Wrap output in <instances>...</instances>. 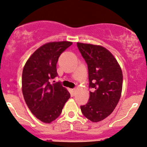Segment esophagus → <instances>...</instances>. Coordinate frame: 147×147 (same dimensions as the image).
Instances as JSON below:
<instances>
[{
  "instance_id": "esophagus-1",
  "label": "esophagus",
  "mask_w": 147,
  "mask_h": 147,
  "mask_svg": "<svg viewBox=\"0 0 147 147\" xmlns=\"http://www.w3.org/2000/svg\"><path fill=\"white\" fill-rule=\"evenodd\" d=\"M75 92H76V88H73L72 89V93H73V95H75Z\"/></svg>"
}]
</instances>
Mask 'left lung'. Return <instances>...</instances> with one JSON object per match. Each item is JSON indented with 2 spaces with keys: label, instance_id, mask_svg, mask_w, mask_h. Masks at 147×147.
<instances>
[{
  "label": "left lung",
  "instance_id": "8db88e82",
  "mask_svg": "<svg viewBox=\"0 0 147 147\" xmlns=\"http://www.w3.org/2000/svg\"><path fill=\"white\" fill-rule=\"evenodd\" d=\"M81 55L88 65L90 98L81 111L93 122L107 117L117 106L122 90L123 75L117 60L100 45L77 43Z\"/></svg>",
  "mask_w": 147,
  "mask_h": 147
}]
</instances>
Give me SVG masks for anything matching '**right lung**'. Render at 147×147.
I'll list each match as a JSON object with an SVG mask.
<instances>
[{
    "label": "right lung",
    "mask_w": 147,
    "mask_h": 147,
    "mask_svg": "<svg viewBox=\"0 0 147 147\" xmlns=\"http://www.w3.org/2000/svg\"><path fill=\"white\" fill-rule=\"evenodd\" d=\"M72 42H52L37 49L28 59L22 74V91L27 106L43 122L50 123L62 112L70 97L61 82L50 84L58 76L57 63Z\"/></svg>",
    "instance_id": "add662e5"
}]
</instances>
